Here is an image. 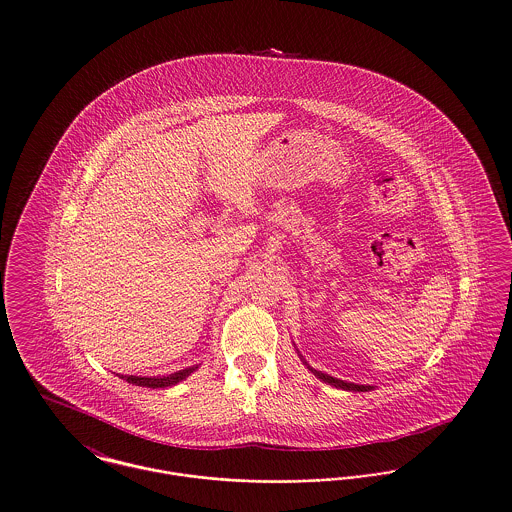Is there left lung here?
<instances>
[{"label":"left lung","instance_id":"left-lung-1","mask_svg":"<svg viewBox=\"0 0 512 512\" xmlns=\"http://www.w3.org/2000/svg\"><path fill=\"white\" fill-rule=\"evenodd\" d=\"M299 359L303 361V365L307 366L315 376H317L320 382H324V384H330V386H334V388H340V390L345 391H370L374 390L372 386H361V384H353V382H345V380H338V378H334V376H330V374H324V372H320V370H315V368H311L309 363L299 355Z\"/></svg>","mask_w":512,"mask_h":512}]
</instances>
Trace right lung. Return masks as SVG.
<instances>
[{
	"label": "right lung",
	"mask_w": 512,
	"mask_h": 512,
	"mask_svg": "<svg viewBox=\"0 0 512 512\" xmlns=\"http://www.w3.org/2000/svg\"><path fill=\"white\" fill-rule=\"evenodd\" d=\"M199 366H188L184 370H178V372H172L167 376H128V374H119V378L126 380L128 384H134V386H142V388H151V390H157V388H169V386H176L178 382L186 380L192 372H195Z\"/></svg>",
	"instance_id": "add662e5"
}]
</instances>
